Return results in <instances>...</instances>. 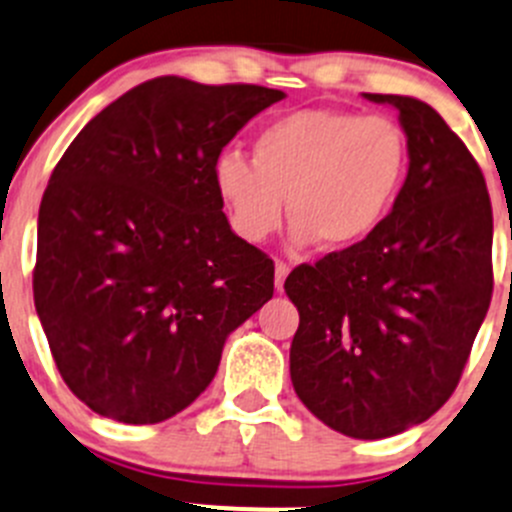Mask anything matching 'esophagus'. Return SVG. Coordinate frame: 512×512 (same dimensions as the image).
Segmentation results:
<instances>
[{"instance_id":"34e87169","label":"esophagus","mask_w":512,"mask_h":512,"mask_svg":"<svg viewBox=\"0 0 512 512\" xmlns=\"http://www.w3.org/2000/svg\"><path fill=\"white\" fill-rule=\"evenodd\" d=\"M289 276V266L284 261H276V269H274V286L276 291H284V281Z\"/></svg>"}]
</instances>
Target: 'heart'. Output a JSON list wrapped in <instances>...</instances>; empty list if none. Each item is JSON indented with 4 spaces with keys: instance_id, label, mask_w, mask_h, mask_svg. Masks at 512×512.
I'll return each mask as SVG.
<instances>
[{
    "instance_id": "1",
    "label": "heart",
    "mask_w": 512,
    "mask_h": 512,
    "mask_svg": "<svg viewBox=\"0 0 512 512\" xmlns=\"http://www.w3.org/2000/svg\"><path fill=\"white\" fill-rule=\"evenodd\" d=\"M405 168V133L387 115L316 107L266 125L253 140V160L223 153L213 186L248 243L279 231L289 201L296 246L352 248L384 221Z\"/></svg>"
}]
</instances>
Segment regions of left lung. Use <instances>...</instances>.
Wrapping results in <instances>:
<instances>
[{
	"mask_svg": "<svg viewBox=\"0 0 512 512\" xmlns=\"http://www.w3.org/2000/svg\"><path fill=\"white\" fill-rule=\"evenodd\" d=\"M392 105L407 135V178L362 243L296 266L299 309L289 354L306 410L354 440H382L430 420L450 394L493 294V208L483 170L435 107Z\"/></svg>",
	"mask_w": 512,
	"mask_h": 512,
	"instance_id": "1",
	"label": "left lung"
}]
</instances>
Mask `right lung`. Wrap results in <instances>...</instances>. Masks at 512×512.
I'll list each match as a JSON object with an SVG mask.
<instances>
[{"label": "right lung", "mask_w": 512, "mask_h": 512, "mask_svg": "<svg viewBox=\"0 0 512 512\" xmlns=\"http://www.w3.org/2000/svg\"><path fill=\"white\" fill-rule=\"evenodd\" d=\"M281 90L155 77L80 130L37 218L34 306L92 412L155 425L211 384L228 334L274 296V261L231 231L213 165Z\"/></svg>", "instance_id": "right-lung-1"}]
</instances>
